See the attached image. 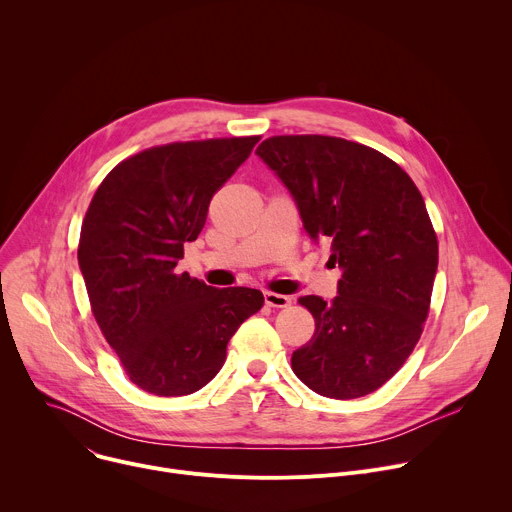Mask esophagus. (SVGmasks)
I'll use <instances>...</instances> for the list:
<instances>
[{"instance_id":"esophagus-1","label":"esophagus","mask_w":512,"mask_h":512,"mask_svg":"<svg viewBox=\"0 0 512 512\" xmlns=\"http://www.w3.org/2000/svg\"><path fill=\"white\" fill-rule=\"evenodd\" d=\"M265 304L271 308H287L291 304V298L283 294H273V291H265Z\"/></svg>"}]
</instances>
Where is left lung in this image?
Instances as JSON below:
<instances>
[{"label":"left lung","instance_id":"obj_1","mask_svg":"<svg viewBox=\"0 0 512 512\" xmlns=\"http://www.w3.org/2000/svg\"><path fill=\"white\" fill-rule=\"evenodd\" d=\"M255 154L342 271L332 302L300 298L316 332L291 369L322 397L369 395L403 367L429 312L437 239L423 196L393 160L340 137L277 135Z\"/></svg>","mask_w":512,"mask_h":512}]
</instances>
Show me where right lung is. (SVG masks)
I'll return each mask as SVG.
<instances>
[{
    "label": "right lung",
    "instance_id": "obj_1",
    "mask_svg": "<svg viewBox=\"0 0 512 512\" xmlns=\"http://www.w3.org/2000/svg\"><path fill=\"white\" fill-rule=\"evenodd\" d=\"M259 137L168 143L115 166L85 214L79 267L95 320L127 377L182 397L221 371L237 328L263 306L251 287L218 289L178 273L212 194Z\"/></svg>",
    "mask_w": 512,
    "mask_h": 512
}]
</instances>
